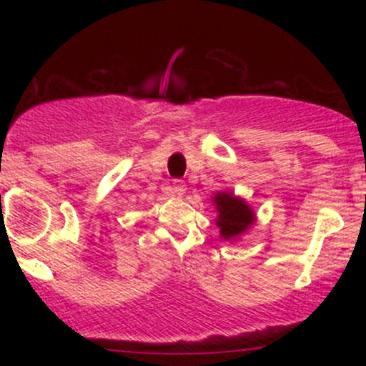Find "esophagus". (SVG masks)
<instances>
[{"instance_id":"obj_1","label":"esophagus","mask_w":366,"mask_h":366,"mask_svg":"<svg viewBox=\"0 0 366 366\" xmlns=\"http://www.w3.org/2000/svg\"><path fill=\"white\" fill-rule=\"evenodd\" d=\"M165 192L169 196H177V197L184 196V192H186V184H184L182 180H174L172 186L165 189Z\"/></svg>"}]
</instances>
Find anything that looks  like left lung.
Segmentation results:
<instances>
[{"instance_id":"obj_1","label":"left lung","mask_w":366,"mask_h":366,"mask_svg":"<svg viewBox=\"0 0 366 366\" xmlns=\"http://www.w3.org/2000/svg\"><path fill=\"white\" fill-rule=\"evenodd\" d=\"M212 201L218 213L215 224L220 229V237L224 241L236 242L256 222L254 209L246 203V199L234 192L220 191L212 197Z\"/></svg>"}]
</instances>
